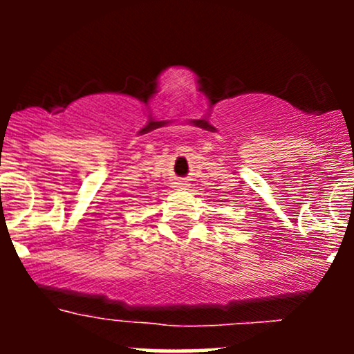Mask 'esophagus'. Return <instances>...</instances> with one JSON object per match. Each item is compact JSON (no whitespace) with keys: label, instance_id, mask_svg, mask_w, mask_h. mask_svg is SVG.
Masks as SVG:
<instances>
[{"label":"esophagus","instance_id":"esophagus-1","mask_svg":"<svg viewBox=\"0 0 354 354\" xmlns=\"http://www.w3.org/2000/svg\"><path fill=\"white\" fill-rule=\"evenodd\" d=\"M188 183H186V181H176V183H174V186H173V188L174 189H178V191H183V189H186V188H188Z\"/></svg>","mask_w":354,"mask_h":354}]
</instances>
